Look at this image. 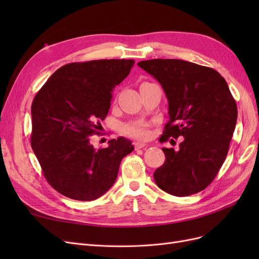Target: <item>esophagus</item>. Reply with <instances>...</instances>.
Returning <instances> with one entry per match:
<instances>
[{
    "instance_id": "obj_1",
    "label": "esophagus",
    "mask_w": 259,
    "mask_h": 259,
    "mask_svg": "<svg viewBox=\"0 0 259 259\" xmlns=\"http://www.w3.org/2000/svg\"><path fill=\"white\" fill-rule=\"evenodd\" d=\"M145 147H147V145H146V144H143V143H138V142H136V143L134 144L135 150H138V149H143V148H145Z\"/></svg>"
}]
</instances>
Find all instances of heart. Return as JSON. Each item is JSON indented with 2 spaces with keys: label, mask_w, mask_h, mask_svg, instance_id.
Wrapping results in <instances>:
<instances>
[{
  "label": "heart",
  "mask_w": 259,
  "mask_h": 259,
  "mask_svg": "<svg viewBox=\"0 0 259 259\" xmlns=\"http://www.w3.org/2000/svg\"><path fill=\"white\" fill-rule=\"evenodd\" d=\"M124 133L131 137L145 139L149 135V127L145 123H134L131 125H126V126L124 127Z\"/></svg>",
  "instance_id": "b5f03b06"
}]
</instances>
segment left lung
<instances>
[{
	"mask_svg": "<svg viewBox=\"0 0 259 259\" xmlns=\"http://www.w3.org/2000/svg\"><path fill=\"white\" fill-rule=\"evenodd\" d=\"M138 66L158 80L168 100L162 142L184 137L178 150L163 148L165 161L153 177L175 197L198 193L213 182L229 151L238 108L216 70L180 59H151ZM173 139H170V142Z\"/></svg>",
	"mask_w": 259,
	"mask_h": 259,
	"instance_id": "left-lung-1",
	"label": "left lung"
}]
</instances>
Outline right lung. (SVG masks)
I'll return each mask as SVG.
<instances>
[{
	"label": "right lung",
	"instance_id": "obj_1",
	"mask_svg": "<svg viewBox=\"0 0 259 259\" xmlns=\"http://www.w3.org/2000/svg\"><path fill=\"white\" fill-rule=\"evenodd\" d=\"M134 64V59L71 62L56 70L36 93L31 106V147L48 183L65 197H101L114 184L122 159L134 150L123 137L97 150L91 143L110 109L113 89Z\"/></svg>",
	"mask_w": 259,
	"mask_h": 259
}]
</instances>
